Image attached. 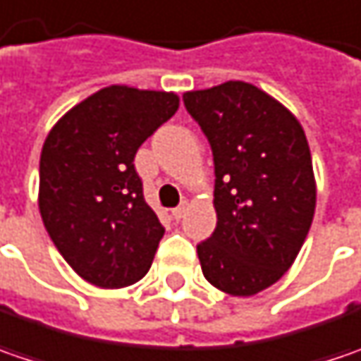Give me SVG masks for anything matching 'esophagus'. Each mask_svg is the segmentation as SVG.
Returning <instances> with one entry per match:
<instances>
[{"label": "esophagus", "mask_w": 361, "mask_h": 361, "mask_svg": "<svg viewBox=\"0 0 361 361\" xmlns=\"http://www.w3.org/2000/svg\"><path fill=\"white\" fill-rule=\"evenodd\" d=\"M185 212H188V202H183L178 208H173V210H171V216H173L176 220H181V218L185 216Z\"/></svg>", "instance_id": "34e87169"}]
</instances>
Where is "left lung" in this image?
I'll use <instances>...</instances> for the list:
<instances>
[{"mask_svg": "<svg viewBox=\"0 0 361 361\" xmlns=\"http://www.w3.org/2000/svg\"><path fill=\"white\" fill-rule=\"evenodd\" d=\"M214 153L216 230L197 244L206 281L232 297L269 289L295 262L315 214L305 131L259 87L228 80L183 94Z\"/></svg>", "mask_w": 361, "mask_h": 361, "instance_id": "1", "label": "left lung"}]
</instances>
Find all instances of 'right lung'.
Returning <instances> with one entry per match:
<instances>
[{
  "mask_svg": "<svg viewBox=\"0 0 361 361\" xmlns=\"http://www.w3.org/2000/svg\"><path fill=\"white\" fill-rule=\"evenodd\" d=\"M178 109L176 92L111 85L74 104L44 141L42 222L62 259L94 287L123 289L149 271L165 228L133 159Z\"/></svg>",
  "mask_w": 361,
  "mask_h": 361,
  "instance_id": "right-lung-1",
  "label": "right lung"
}]
</instances>
